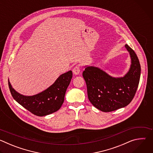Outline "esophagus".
Masks as SVG:
<instances>
[{
	"label": "esophagus",
	"mask_w": 153,
	"mask_h": 153,
	"mask_svg": "<svg viewBox=\"0 0 153 153\" xmlns=\"http://www.w3.org/2000/svg\"><path fill=\"white\" fill-rule=\"evenodd\" d=\"M73 74H75V75H77V74H79V73H80V67L79 66V65H77V66H76L73 68Z\"/></svg>",
	"instance_id": "obj_1"
}]
</instances>
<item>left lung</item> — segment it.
<instances>
[{"instance_id":"obj_1","label":"left lung","mask_w":153,"mask_h":153,"mask_svg":"<svg viewBox=\"0 0 153 153\" xmlns=\"http://www.w3.org/2000/svg\"><path fill=\"white\" fill-rule=\"evenodd\" d=\"M125 48L131 60L128 72L122 77H113L95 67H85L83 77L88 97L98 110L111 112L127 106L134 98L140 80V65L139 59L127 44Z\"/></svg>"}]
</instances>
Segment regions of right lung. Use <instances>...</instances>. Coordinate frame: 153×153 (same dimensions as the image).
<instances>
[{
    "instance_id": "obj_1",
    "label": "right lung",
    "mask_w": 153,
    "mask_h": 153,
    "mask_svg": "<svg viewBox=\"0 0 153 153\" xmlns=\"http://www.w3.org/2000/svg\"><path fill=\"white\" fill-rule=\"evenodd\" d=\"M72 77L71 71L63 73L47 90L31 96H24L16 91L9 80L8 86L13 97L17 102L33 114L45 116L60 108Z\"/></svg>"
}]
</instances>
